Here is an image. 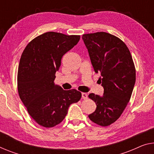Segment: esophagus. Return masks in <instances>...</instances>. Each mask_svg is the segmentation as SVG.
<instances>
[{
  "label": "esophagus",
  "mask_w": 154,
  "mask_h": 154,
  "mask_svg": "<svg viewBox=\"0 0 154 154\" xmlns=\"http://www.w3.org/2000/svg\"><path fill=\"white\" fill-rule=\"evenodd\" d=\"M82 98H83L84 100L88 99V95H87V93H82Z\"/></svg>",
  "instance_id": "esophagus-1"
}]
</instances>
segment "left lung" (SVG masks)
I'll return each mask as SVG.
<instances>
[{"label":"left lung","mask_w":154,"mask_h":154,"mask_svg":"<svg viewBox=\"0 0 154 154\" xmlns=\"http://www.w3.org/2000/svg\"><path fill=\"white\" fill-rule=\"evenodd\" d=\"M95 72L104 87L102 96L91 93L95 102V112L88 118L97 125L107 127L121 116L127 106L136 82V68L131 54L125 43L104 32L82 36Z\"/></svg>","instance_id":"1"}]
</instances>
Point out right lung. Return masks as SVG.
<instances>
[{"mask_svg":"<svg viewBox=\"0 0 154 154\" xmlns=\"http://www.w3.org/2000/svg\"><path fill=\"white\" fill-rule=\"evenodd\" d=\"M79 39V35L48 32L32 40L23 52L17 75L18 95L29 116L43 127L61 123L70 105L81 99V92L64 91L54 84L61 58Z\"/></svg>","mask_w":154,"mask_h":154,"instance_id":"1","label":"right lung"}]
</instances>
